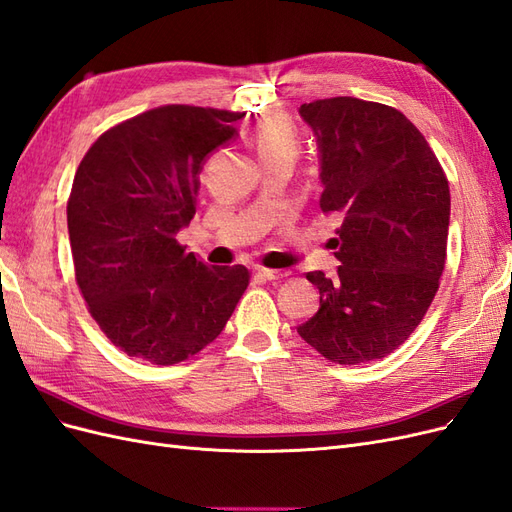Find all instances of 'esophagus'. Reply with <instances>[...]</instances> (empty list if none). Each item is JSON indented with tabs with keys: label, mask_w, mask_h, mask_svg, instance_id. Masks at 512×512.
<instances>
[{
	"label": "esophagus",
	"mask_w": 512,
	"mask_h": 512,
	"mask_svg": "<svg viewBox=\"0 0 512 512\" xmlns=\"http://www.w3.org/2000/svg\"><path fill=\"white\" fill-rule=\"evenodd\" d=\"M258 275L262 280H269V282H277V280H284V277L290 275V271H277V269H258Z\"/></svg>",
	"instance_id": "34e87169"
}]
</instances>
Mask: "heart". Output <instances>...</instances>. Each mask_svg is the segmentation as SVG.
Returning a JSON list of instances; mask_svg holds the SVG:
<instances>
[{
	"label": "heart",
	"mask_w": 512,
	"mask_h": 512,
	"mask_svg": "<svg viewBox=\"0 0 512 512\" xmlns=\"http://www.w3.org/2000/svg\"><path fill=\"white\" fill-rule=\"evenodd\" d=\"M252 143L260 160L265 162L275 156H297L299 136L294 123L284 115H269L260 119L252 130Z\"/></svg>",
	"instance_id": "heart-1"
}]
</instances>
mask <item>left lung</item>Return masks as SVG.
<instances>
[{
  "label": "left lung",
  "mask_w": 512,
  "mask_h": 512,
  "mask_svg": "<svg viewBox=\"0 0 512 512\" xmlns=\"http://www.w3.org/2000/svg\"><path fill=\"white\" fill-rule=\"evenodd\" d=\"M320 149V209L337 277L307 273L320 309L297 329L324 359L361 365L397 350L421 324L446 265L451 192L425 136L393 106L350 96L301 104Z\"/></svg>",
  "instance_id": "1"
}]
</instances>
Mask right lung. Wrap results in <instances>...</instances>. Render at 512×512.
I'll return each instance as SVG.
<instances>
[{
	"label": "right lung",
	"instance_id": "add662e5",
	"mask_svg": "<svg viewBox=\"0 0 512 512\" xmlns=\"http://www.w3.org/2000/svg\"><path fill=\"white\" fill-rule=\"evenodd\" d=\"M243 113L166 104L106 130L76 168L68 232L91 318L128 356L175 365L209 346L250 284L211 267L177 232L196 213L198 173Z\"/></svg>",
	"mask_w": 512,
	"mask_h": 512
}]
</instances>
